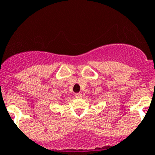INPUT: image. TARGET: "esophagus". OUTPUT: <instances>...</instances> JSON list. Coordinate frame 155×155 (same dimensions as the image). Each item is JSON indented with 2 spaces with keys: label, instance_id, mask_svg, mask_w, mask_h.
<instances>
[{
  "label": "esophagus",
  "instance_id": "obj_1",
  "mask_svg": "<svg viewBox=\"0 0 155 155\" xmlns=\"http://www.w3.org/2000/svg\"><path fill=\"white\" fill-rule=\"evenodd\" d=\"M74 96H75V98H81L82 97V94L81 93H75Z\"/></svg>",
  "mask_w": 155,
  "mask_h": 155
}]
</instances>
